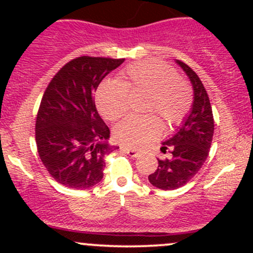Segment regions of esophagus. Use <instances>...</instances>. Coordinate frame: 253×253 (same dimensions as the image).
<instances>
[{
	"label": "esophagus",
	"mask_w": 253,
	"mask_h": 253,
	"mask_svg": "<svg viewBox=\"0 0 253 253\" xmlns=\"http://www.w3.org/2000/svg\"><path fill=\"white\" fill-rule=\"evenodd\" d=\"M121 150L125 151V152H126L127 155H129L130 157H133V158H136V157H139V155H140V151H139V150L128 149V147H121Z\"/></svg>",
	"instance_id": "34e87169"
}]
</instances>
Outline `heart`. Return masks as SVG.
I'll list each match as a JSON object with an SVG mask.
<instances>
[{"label":"heart","instance_id":"b5f03b06","mask_svg":"<svg viewBox=\"0 0 253 253\" xmlns=\"http://www.w3.org/2000/svg\"><path fill=\"white\" fill-rule=\"evenodd\" d=\"M146 92L144 110L153 113L168 126L182 124L193 106V94L176 71L158 62L135 63L121 74L120 80H106L98 86L96 104L104 119L114 121L128 108V94ZM162 124L155 115L125 118L114 127V136L120 144L140 147L157 138Z\"/></svg>","mask_w":253,"mask_h":253}]
</instances>
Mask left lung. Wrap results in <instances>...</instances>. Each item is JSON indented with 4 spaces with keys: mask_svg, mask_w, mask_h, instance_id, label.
Instances as JSON below:
<instances>
[{
    "mask_svg": "<svg viewBox=\"0 0 253 253\" xmlns=\"http://www.w3.org/2000/svg\"><path fill=\"white\" fill-rule=\"evenodd\" d=\"M176 63L189 77L194 101L176 134L162 143V152H170L171 157L158 159V168L149 176L151 184L163 190L178 189L199 172L210 153L214 134L213 112L201 80L187 64L181 60Z\"/></svg>",
    "mask_w": 253,
    "mask_h": 253,
    "instance_id": "8db88e82",
    "label": "left lung"
}]
</instances>
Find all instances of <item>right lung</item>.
Returning a JSON list of instances; mask_svg holds the SVG:
<instances>
[{
    "label": "right lung",
    "instance_id": "add662e5",
    "mask_svg": "<svg viewBox=\"0 0 253 253\" xmlns=\"http://www.w3.org/2000/svg\"><path fill=\"white\" fill-rule=\"evenodd\" d=\"M125 59L83 56L66 63L48 83L40 102L36 141L40 159L60 184L88 189L103 178L109 128L98 115L94 92Z\"/></svg>",
    "mask_w": 253,
    "mask_h": 253
}]
</instances>
